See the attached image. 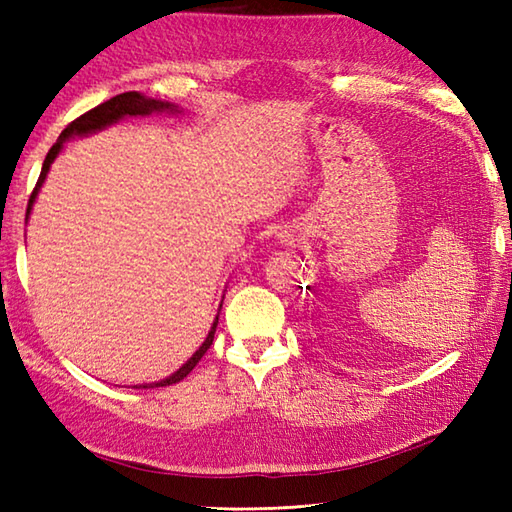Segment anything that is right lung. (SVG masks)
I'll return each instance as SVG.
<instances>
[{
	"instance_id": "right-lung-1",
	"label": "right lung",
	"mask_w": 512,
	"mask_h": 512,
	"mask_svg": "<svg viewBox=\"0 0 512 512\" xmlns=\"http://www.w3.org/2000/svg\"><path fill=\"white\" fill-rule=\"evenodd\" d=\"M162 112H167V114H180L182 110H180V107H178L176 103L149 99V96L140 94V92H125V94L114 96V99H110V101L101 103L99 107H94V110H90L88 114H83V116L76 118L74 123H70L68 127L63 129L59 140L52 145V149L48 151L46 160H43V167H41V173H39L37 187H35V191H32L30 200H28L26 222H28V217H30L32 206H35V200H37V195H39V191H41V187H43V182H46V178H48V171H50V167H52V162L57 160V156L63 151V145L68 143L70 138H81V136H88V134H96V132H101V129H105V127H110V125H114V123H118V121H123L125 116H149V114H162ZM222 301H224V299H222ZM220 308H222V306H220ZM217 319H220V312H217V317H215V321H213V325H211L209 334H206L204 343L198 347V350H195V354L189 358L187 363H184V365L178 369V372H173L171 376L158 380V383L134 385V389L167 387V385H173V383H180L182 378H187L191 369L200 363V358H202V356L206 354V350H209V347H211L213 336H215V328H217Z\"/></svg>"
}]
</instances>
